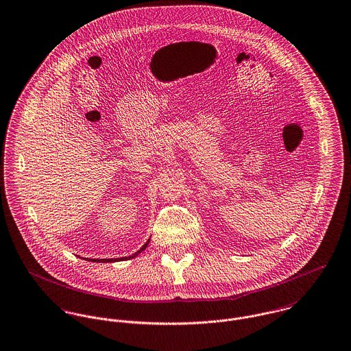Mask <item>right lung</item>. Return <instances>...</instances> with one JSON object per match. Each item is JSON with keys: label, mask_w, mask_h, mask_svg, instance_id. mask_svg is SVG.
Returning <instances> with one entry per match:
<instances>
[{"label": "right lung", "mask_w": 351, "mask_h": 351, "mask_svg": "<svg viewBox=\"0 0 351 351\" xmlns=\"http://www.w3.org/2000/svg\"><path fill=\"white\" fill-rule=\"evenodd\" d=\"M149 243H150V239L142 245V248L138 251V252H135L134 255L126 256V257H119V258H86V260H88V261H93V263H112V261H122V260H130V258H132V257H135V256L139 255L142 251H145L146 248H147V245H149Z\"/></svg>", "instance_id": "1"}]
</instances>
